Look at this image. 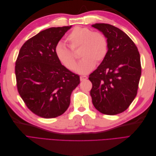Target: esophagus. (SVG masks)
<instances>
[{"instance_id":"34e87169","label":"esophagus","mask_w":156,"mask_h":156,"mask_svg":"<svg viewBox=\"0 0 156 156\" xmlns=\"http://www.w3.org/2000/svg\"><path fill=\"white\" fill-rule=\"evenodd\" d=\"M88 79V77L87 76H81L80 77V80H81V81H85Z\"/></svg>"}]
</instances>
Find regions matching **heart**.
Returning <instances> with one entry per match:
<instances>
[{
  "mask_svg": "<svg viewBox=\"0 0 156 156\" xmlns=\"http://www.w3.org/2000/svg\"><path fill=\"white\" fill-rule=\"evenodd\" d=\"M66 40L71 49L59 42L55 47V55L66 68L73 71L77 62L73 51L79 48V56L82 58L77 72L80 74L91 72L96 63L102 62L107 54L108 42L105 36L100 32H93L88 27H75L67 36Z\"/></svg>",
  "mask_w": 156,
  "mask_h": 156,
  "instance_id": "obj_1",
  "label": "heart"
}]
</instances>
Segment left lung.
I'll use <instances>...</instances> for the list:
<instances>
[{"label": "left lung", "mask_w": 156, "mask_h": 156, "mask_svg": "<svg viewBox=\"0 0 156 156\" xmlns=\"http://www.w3.org/2000/svg\"><path fill=\"white\" fill-rule=\"evenodd\" d=\"M107 38L108 52L90 74L92 103L107 115L125 111L137 94L141 75L140 54L134 42L119 28L105 23L92 25Z\"/></svg>", "instance_id": "1"}]
</instances>
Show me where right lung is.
Segmentation results:
<instances>
[{
	"label": "right lung",
	"mask_w": 156,
	"mask_h": 156,
	"mask_svg": "<svg viewBox=\"0 0 156 156\" xmlns=\"http://www.w3.org/2000/svg\"><path fill=\"white\" fill-rule=\"evenodd\" d=\"M71 27L41 31L23 45L16 60L18 92L28 108L44 119L62 115L80 83L79 75L62 65L55 53L56 45Z\"/></svg>",
	"instance_id": "obj_1"
}]
</instances>
